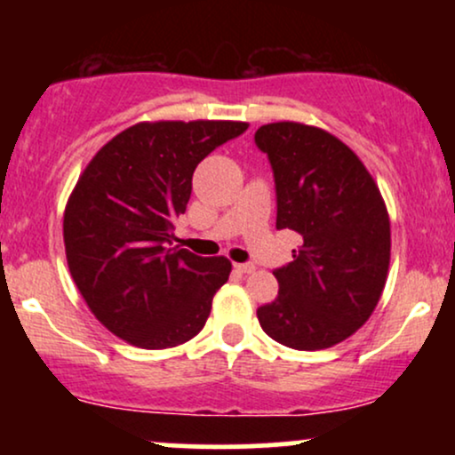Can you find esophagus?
Masks as SVG:
<instances>
[{
	"label": "esophagus",
	"instance_id": "obj_1",
	"mask_svg": "<svg viewBox=\"0 0 455 455\" xmlns=\"http://www.w3.org/2000/svg\"><path fill=\"white\" fill-rule=\"evenodd\" d=\"M257 269L252 263H235V271H239V274H252V271Z\"/></svg>",
	"mask_w": 455,
	"mask_h": 455
}]
</instances>
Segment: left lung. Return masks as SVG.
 Segmentation results:
<instances>
[{"label":"left lung","mask_w":455,"mask_h":455,"mask_svg":"<svg viewBox=\"0 0 455 455\" xmlns=\"http://www.w3.org/2000/svg\"><path fill=\"white\" fill-rule=\"evenodd\" d=\"M254 143L274 169L275 227L304 239L274 271L278 297L259 307V323L289 348H329L368 321L383 293L387 207L357 154L327 130L275 122L260 126Z\"/></svg>","instance_id":"obj_1"}]
</instances>
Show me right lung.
I'll use <instances>...</instances> for the list:
<instances>
[{
    "label": "right lung",
    "instance_id": "right-lung-1",
    "mask_svg": "<svg viewBox=\"0 0 455 455\" xmlns=\"http://www.w3.org/2000/svg\"><path fill=\"white\" fill-rule=\"evenodd\" d=\"M245 130V122H140L78 177L64 212L68 267L93 316L132 347L171 348L205 327L231 260L169 243L198 162Z\"/></svg>",
    "mask_w": 455,
    "mask_h": 455
}]
</instances>
